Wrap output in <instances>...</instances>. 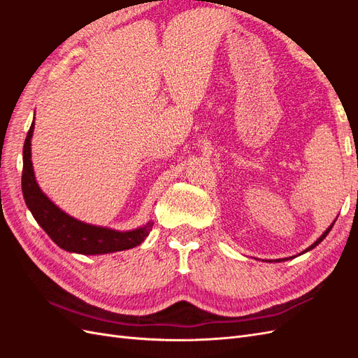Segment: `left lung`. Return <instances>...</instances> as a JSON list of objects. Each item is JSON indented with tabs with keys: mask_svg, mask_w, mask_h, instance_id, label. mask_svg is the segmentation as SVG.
<instances>
[{
	"mask_svg": "<svg viewBox=\"0 0 358 358\" xmlns=\"http://www.w3.org/2000/svg\"><path fill=\"white\" fill-rule=\"evenodd\" d=\"M334 222H336V220L333 221V224H331V225L329 227V229H327L326 231H324V233H322V234H321V236L318 237V239H317L315 242H313V243H312V245H310V246H309L308 249H305V251H303L301 254H305V252L310 251V249H313V248H315L317 245H320V243H321V242H322L324 239H326V236H327V234L330 233V230H331V227L334 225ZM301 254H299V255H301ZM289 258H294V257H288V258H279V259H275V263H280V262H287V259H289ZM267 262H268V263H272V262H273V259H267Z\"/></svg>",
	"mask_w": 358,
	"mask_h": 358,
	"instance_id": "left-lung-1",
	"label": "left lung"
}]
</instances>
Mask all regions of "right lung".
Returning a JSON list of instances; mask_svg holds the SVG:
<instances>
[{
	"label": "right lung",
	"instance_id": "right-lung-1",
	"mask_svg": "<svg viewBox=\"0 0 358 358\" xmlns=\"http://www.w3.org/2000/svg\"><path fill=\"white\" fill-rule=\"evenodd\" d=\"M34 133V121L24 143V170H22V192L29 212L37 224L48 233L50 239L67 252L82 255H101L125 249L136 248L142 243L152 230V220L134 230L119 231L109 227L92 225L76 220L59 209L36 180L34 167L31 161V138Z\"/></svg>",
	"mask_w": 358,
	"mask_h": 358
}]
</instances>
